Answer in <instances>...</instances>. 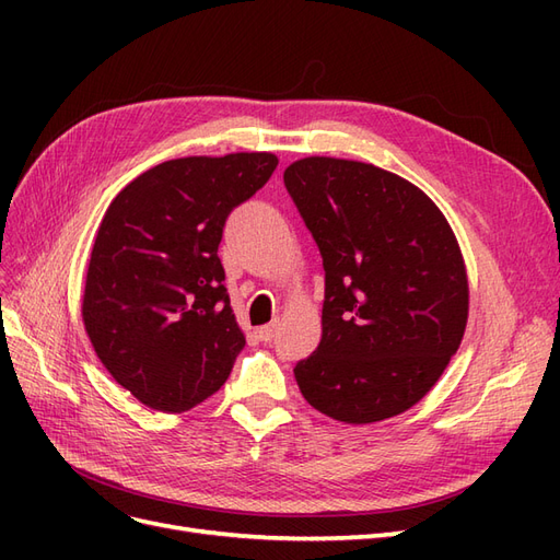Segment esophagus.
<instances>
[{"label":"esophagus","mask_w":560,"mask_h":560,"mask_svg":"<svg viewBox=\"0 0 560 560\" xmlns=\"http://www.w3.org/2000/svg\"><path fill=\"white\" fill-rule=\"evenodd\" d=\"M276 334H278V322H270V325H264V327L257 329V336L261 338V341H266V343L273 341Z\"/></svg>","instance_id":"obj_1"}]
</instances>
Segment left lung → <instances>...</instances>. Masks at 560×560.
<instances>
[{
    "mask_svg": "<svg viewBox=\"0 0 560 560\" xmlns=\"http://www.w3.org/2000/svg\"><path fill=\"white\" fill-rule=\"evenodd\" d=\"M284 186L325 266L322 341L294 366L306 401L364 425L411 409L460 348V247L418 186L371 163L311 156Z\"/></svg>",
    "mask_w": 560,
    "mask_h": 560,
    "instance_id": "8db88e82",
    "label": "left lung"
}]
</instances>
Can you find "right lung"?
Wrapping results in <instances>:
<instances>
[{"instance_id": "add662e5", "label": "right lung", "mask_w": 560, "mask_h": 560, "mask_svg": "<svg viewBox=\"0 0 560 560\" xmlns=\"http://www.w3.org/2000/svg\"><path fill=\"white\" fill-rule=\"evenodd\" d=\"M276 165L266 151L165 161L107 208L81 315L100 362L149 409L208 399L245 348L217 249L229 214Z\"/></svg>"}]
</instances>
